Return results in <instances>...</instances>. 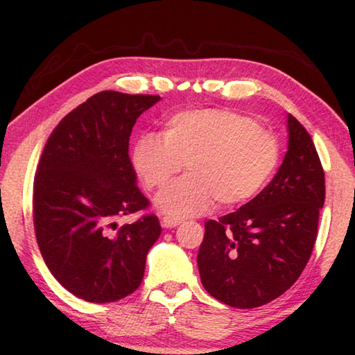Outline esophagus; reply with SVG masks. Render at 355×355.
Returning <instances> with one entry per match:
<instances>
[{"label": "esophagus", "instance_id": "esophagus-1", "mask_svg": "<svg viewBox=\"0 0 355 355\" xmlns=\"http://www.w3.org/2000/svg\"><path fill=\"white\" fill-rule=\"evenodd\" d=\"M181 223H182L181 218H176V216H163V220H162L163 227H174V226L181 225Z\"/></svg>", "mask_w": 355, "mask_h": 355}]
</instances>
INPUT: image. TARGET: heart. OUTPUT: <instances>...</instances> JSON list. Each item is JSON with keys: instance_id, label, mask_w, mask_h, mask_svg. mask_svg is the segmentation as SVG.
<instances>
[{"instance_id": "b5f03b06", "label": "heart", "mask_w": 355, "mask_h": 355, "mask_svg": "<svg viewBox=\"0 0 355 355\" xmlns=\"http://www.w3.org/2000/svg\"><path fill=\"white\" fill-rule=\"evenodd\" d=\"M281 157L279 140L249 116L208 108L176 113L162 135L145 134L132 150L135 173L147 191H157L181 171L184 176L157 197L166 215L192 216L241 205L273 176Z\"/></svg>"}]
</instances>
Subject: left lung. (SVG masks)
I'll return each mask as SVG.
<instances>
[{
	"mask_svg": "<svg viewBox=\"0 0 355 355\" xmlns=\"http://www.w3.org/2000/svg\"><path fill=\"white\" fill-rule=\"evenodd\" d=\"M289 145L271 182L239 210L205 223L197 265L220 302L254 309L284 294L312 255L324 171L302 124L288 116Z\"/></svg>",
	"mask_w": 355,
	"mask_h": 355,
	"instance_id": "left-lung-1",
	"label": "left lung"
}]
</instances>
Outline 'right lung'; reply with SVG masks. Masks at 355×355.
I'll list each match as a JSON object with an SVG mask.
<instances>
[{"label":"right lung","instance_id":"obj_1","mask_svg":"<svg viewBox=\"0 0 355 355\" xmlns=\"http://www.w3.org/2000/svg\"><path fill=\"white\" fill-rule=\"evenodd\" d=\"M158 100L95 94L60 121L38 162L32 198L38 247L51 275L87 302L132 294L142 283L147 252L162 234L155 215L116 226L118 218L150 205L135 186L129 137L139 116Z\"/></svg>","mask_w":355,"mask_h":355}]
</instances>
